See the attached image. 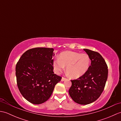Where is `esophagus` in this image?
Returning a JSON list of instances; mask_svg holds the SVG:
<instances>
[{"label":"esophagus","mask_w":121,"mask_h":121,"mask_svg":"<svg viewBox=\"0 0 121 121\" xmlns=\"http://www.w3.org/2000/svg\"><path fill=\"white\" fill-rule=\"evenodd\" d=\"M66 79V78H64V77H62V79H61V81H65Z\"/></svg>","instance_id":"1"}]
</instances>
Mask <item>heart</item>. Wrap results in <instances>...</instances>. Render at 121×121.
<instances>
[{
	"label": "heart",
	"instance_id": "b5f03b06",
	"mask_svg": "<svg viewBox=\"0 0 121 121\" xmlns=\"http://www.w3.org/2000/svg\"><path fill=\"white\" fill-rule=\"evenodd\" d=\"M91 65V59L86 53L67 51L61 53L53 61L54 71L60 73L66 66V72L71 78H78L86 73Z\"/></svg>",
	"mask_w": 121,
	"mask_h": 121
}]
</instances>
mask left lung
<instances>
[{"label":"left lung","mask_w":121,"mask_h":121,"mask_svg":"<svg viewBox=\"0 0 121 121\" xmlns=\"http://www.w3.org/2000/svg\"><path fill=\"white\" fill-rule=\"evenodd\" d=\"M84 50L91 60V65L83 76L71 80L69 93L72 99L80 104H88L98 98L103 92L108 78V69L100 53L87 49Z\"/></svg>","instance_id":"1"}]
</instances>
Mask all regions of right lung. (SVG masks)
Segmentation results:
<instances>
[{"instance_id":"obj_1","label":"right lung","mask_w":121,"mask_h":121,"mask_svg":"<svg viewBox=\"0 0 121 121\" xmlns=\"http://www.w3.org/2000/svg\"><path fill=\"white\" fill-rule=\"evenodd\" d=\"M53 48H35L23 54L17 63V85L24 98L35 104L50 97L61 78L53 72Z\"/></svg>"}]
</instances>
